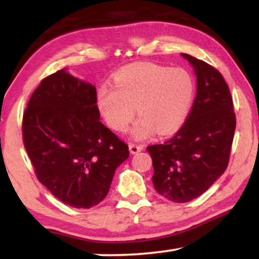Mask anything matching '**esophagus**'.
I'll use <instances>...</instances> for the list:
<instances>
[{
  "label": "esophagus",
  "instance_id": "obj_1",
  "mask_svg": "<svg viewBox=\"0 0 259 259\" xmlns=\"http://www.w3.org/2000/svg\"><path fill=\"white\" fill-rule=\"evenodd\" d=\"M128 147H130V152L132 154H137L138 152L144 150V146H141V145H137V144H130Z\"/></svg>",
  "mask_w": 259,
  "mask_h": 259
}]
</instances>
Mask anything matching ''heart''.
Masks as SVG:
<instances>
[{
    "mask_svg": "<svg viewBox=\"0 0 259 259\" xmlns=\"http://www.w3.org/2000/svg\"><path fill=\"white\" fill-rule=\"evenodd\" d=\"M113 84L98 88L97 104L106 121L116 132H125L136 109L139 119L132 130L136 140L157 132L169 134L185 121L192 106L196 84L183 68L133 63L114 74Z\"/></svg>",
    "mask_w": 259,
    "mask_h": 259,
    "instance_id": "1",
    "label": "heart"
}]
</instances>
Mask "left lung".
Masks as SVG:
<instances>
[{
  "label": "left lung",
  "mask_w": 259,
  "mask_h": 259,
  "mask_svg": "<svg viewBox=\"0 0 259 259\" xmlns=\"http://www.w3.org/2000/svg\"><path fill=\"white\" fill-rule=\"evenodd\" d=\"M197 94L186 121L162 144L147 147L155 191L175 203L199 197L225 172L236 130V116L228 83L217 69L189 54Z\"/></svg>",
  "instance_id": "obj_1"
}]
</instances>
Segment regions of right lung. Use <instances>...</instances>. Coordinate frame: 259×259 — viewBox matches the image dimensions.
<instances>
[{
	"instance_id": "add662e5",
	"label": "right lung",
	"mask_w": 259,
	"mask_h": 259,
	"mask_svg": "<svg viewBox=\"0 0 259 259\" xmlns=\"http://www.w3.org/2000/svg\"><path fill=\"white\" fill-rule=\"evenodd\" d=\"M37 179L69 206L91 208L107 196L128 146L100 121L97 90L63 68L41 81L22 122Z\"/></svg>"
}]
</instances>
